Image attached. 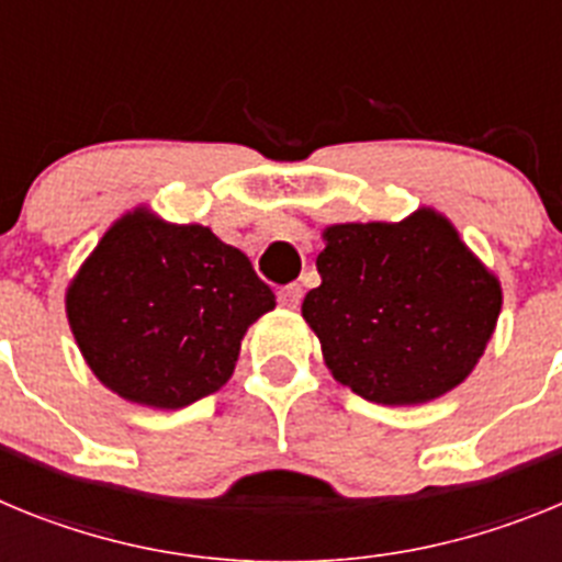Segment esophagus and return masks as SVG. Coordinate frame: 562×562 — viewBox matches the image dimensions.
Wrapping results in <instances>:
<instances>
[{
	"label": "esophagus",
	"instance_id": "obj_1",
	"mask_svg": "<svg viewBox=\"0 0 562 562\" xmlns=\"http://www.w3.org/2000/svg\"><path fill=\"white\" fill-rule=\"evenodd\" d=\"M301 297H304V290H301V284H286L278 290V304L286 306V310H295L297 304H301Z\"/></svg>",
	"mask_w": 562,
	"mask_h": 562
}]
</instances>
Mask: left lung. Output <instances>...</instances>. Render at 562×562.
I'll return each instance as SVG.
<instances>
[{"instance_id":"obj_1","label":"left lung","mask_w":562,"mask_h":562,"mask_svg":"<svg viewBox=\"0 0 562 562\" xmlns=\"http://www.w3.org/2000/svg\"><path fill=\"white\" fill-rule=\"evenodd\" d=\"M321 286L304 321L326 369L376 405H422L470 376L501 315V281L448 216L419 207L402 222L324 231Z\"/></svg>"}]
</instances>
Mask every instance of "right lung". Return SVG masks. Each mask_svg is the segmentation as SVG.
Listing matches in <instances>:
<instances>
[{"instance_id":"add662e5","label":"right lung","mask_w":562,"mask_h":562,"mask_svg":"<svg viewBox=\"0 0 562 562\" xmlns=\"http://www.w3.org/2000/svg\"><path fill=\"white\" fill-rule=\"evenodd\" d=\"M270 310L276 295L245 252L143 205L103 233L67 286L69 329L92 374L157 411L220 391L245 331Z\"/></svg>"}]
</instances>
